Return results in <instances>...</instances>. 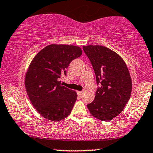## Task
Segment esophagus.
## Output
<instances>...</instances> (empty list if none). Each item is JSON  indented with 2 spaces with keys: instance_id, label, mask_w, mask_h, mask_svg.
Segmentation results:
<instances>
[{
  "instance_id": "34e87169",
  "label": "esophagus",
  "mask_w": 153,
  "mask_h": 153,
  "mask_svg": "<svg viewBox=\"0 0 153 153\" xmlns=\"http://www.w3.org/2000/svg\"><path fill=\"white\" fill-rule=\"evenodd\" d=\"M77 95H78L79 96H80V97H82L83 95V92H82V91H77Z\"/></svg>"
}]
</instances>
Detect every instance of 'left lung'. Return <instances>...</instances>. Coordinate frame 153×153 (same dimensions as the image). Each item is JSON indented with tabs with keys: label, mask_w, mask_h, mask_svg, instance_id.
<instances>
[{
	"label": "left lung",
	"mask_w": 153,
	"mask_h": 153,
	"mask_svg": "<svg viewBox=\"0 0 153 153\" xmlns=\"http://www.w3.org/2000/svg\"><path fill=\"white\" fill-rule=\"evenodd\" d=\"M96 77L95 97L87 107L93 117L108 122L122 112L128 102L132 80L126 63L108 48L100 45L84 46Z\"/></svg>",
	"instance_id": "8db88e82"
}]
</instances>
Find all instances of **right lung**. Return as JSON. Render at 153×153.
<instances>
[{"label":"right lung","instance_id":"add662e5","mask_svg":"<svg viewBox=\"0 0 153 153\" xmlns=\"http://www.w3.org/2000/svg\"><path fill=\"white\" fill-rule=\"evenodd\" d=\"M82 55L81 48L73 45H51L34 57L25 76L29 100L41 115L51 121L65 119L77 100L76 91L62 86L59 79L67 68Z\"/></svg>","mask_w":153,"mask_h":153}]
</instances>
